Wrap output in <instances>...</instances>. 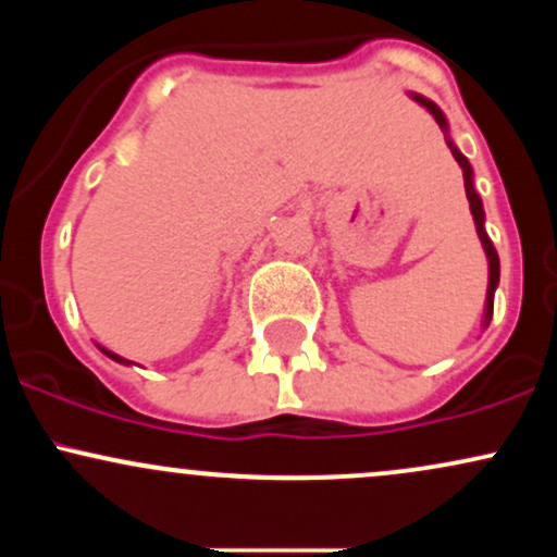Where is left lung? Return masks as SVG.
<instances>
[{"instance_id":"8db88e82","label":"left lung","mask_w":557,"mask_h":557,"mask_svg":"<svg viewBox=\"0 0 557 557\" xmlns=\"http://www.w3.org/2000/svg\"><path fill=\"white\" fill-rule=\"evenodd\" d=\"M413 99L419 101L421 107H426V110L432 112V117L437 120V125L443 127V131L447 133V120H445V114L440 112V107L434 104V101H430V99H424V96H419V94H411ZM447 146H450V151H453V157H456V162L461 164V170H463V185H466V198H469V207H471V214H474V225H476V233H479V240H482V246H484V253H487V261H490V285H487V304H484V327H487L490 324V319H492V304H495V287H497V283H500V259H497V251H495V246H492V240H490V235H487V230H484V209H482V198H479V194L474 190V172H471V164H469V159H466L461 151L456 149V146H453V140L447 138Z\"/></svg>"}]
</instances>
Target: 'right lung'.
<instances>
[{
	"instance_id": "add662e5",
	"label": "right lung",
	"mask_w": 557,
	"mask_h": 557,
	"mask_svg": "<svg viewBox=\"0 0 557 557\" xmlns=\"http://www.w3.org/2000/svg\"><path fill=\"white\" fill-rule=\"evenodd\" d=\"M101 350H104V348H101ZM104 354H107V356H110V359H114V361H120V363H131V361L120 359V356H117V354H110V350H104Z\"/></svg>"
}]
</instances>
